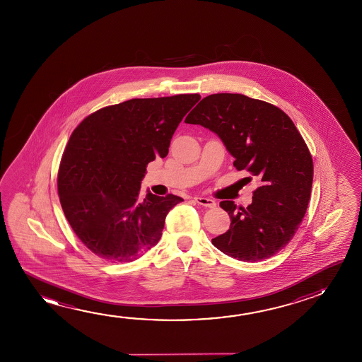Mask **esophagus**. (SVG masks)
<instances>
[{
    "label": "esophagus",
    "instance_id": "1",
    "mask_svg": "<svg viewBox=\"0 0 362 362\" xmlns=\"http://www.w3.org/2000/svg\"><path fill=\"white\" fill-rule=\"evenodd\" d=\"M194 201L201 204L203 207L214 208L216 207V202L211 198H206V197H194Z\"/></svg>",
    "mask_w": 362,
    "mask_h": 362
}]
</instances>
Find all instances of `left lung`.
I'll use <instances>...</instances> for the list:
<instances>
[{"mask_svg":"<svg viewBox=\"0 0 362 362\" xmlns=\"http://www.w3.org/2000/svg\"><path fill=\"white\" fill-rule=\"evenodd\" d=\"M218 135L238 170L259 179L252 203H219L231 218L230 230L212 240L226 255L265 260L291 241L308 208L313 160L291 117L267 102L238 93L207 95L187 116ZM251 180V179H250Z\"/></svg>","mask_w":362,"mask_h":362,"instance_id":"1","label":"left lung"}]
</instances>
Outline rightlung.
<instances>
[{
  "label": "right lung",
  "instance_id": "1",
  "mask_svg": "<svg viewBox=\"0 0 362 362\" xmlns=\"http://www.w3.org/2000/svg\"><path fill=\"white\" fill-rule=\"evenodd\" d=\"M201 95L134 98L103 107L73 131L58 172L60 204L93 254L130 262L159 243L166 214L180 197L148 192L146 166L165 158L180 121Z\"/></svg>",
  "mask_w": 362,
  "mask_h": 362
}]
</instances>
